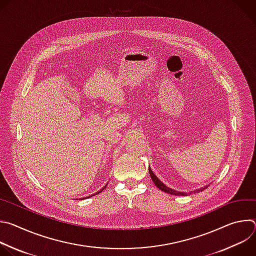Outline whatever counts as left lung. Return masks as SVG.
I'll return each instance as SVG.
<instances>
[{"label":"left lung","instance_id":"left-lung-1","mask_svg":"<svg viewBox=\"0 0 256 256\" xmlns=\"http://www.w3.org/2000/svg\"><path fill=\"white\" fill-rule=\"evenodd\" d=\"M149 172H150V175H151V178H152V180H153V182H154V184H155L159 190H161L162 192H166V194H172V196H186V194H184V192H180L173 190L169 188L168 186H166L164 184H162V182L158 179V177L153 173V171L151 170V168H149ZM206 186H204V188H200V190H194V192H202L204 188H206Z\"/></svg>","mask_w":256,"mask_h":256}]
</instances>
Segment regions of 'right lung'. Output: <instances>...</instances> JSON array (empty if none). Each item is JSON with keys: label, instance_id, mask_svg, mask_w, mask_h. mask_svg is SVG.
Listing matches in <instances>:
<instances>
[{"label": "right lung", "instance_id": "right-lung-1", "mask_svg": "<svg viewBox=\"0 0 256 256\" xmlns=\"http://www.w3.org/2000/svg\"><path fill=\"white\" fill-rule=\"evenodd\" d=\"M106 186H107V184H106ZM104 188H105V186H104V188H101V190H99V192H96V194H100V192H102V190H104Z\"/></svg>", "mask_w": 256, "mask_h": 256}]
</instances>
